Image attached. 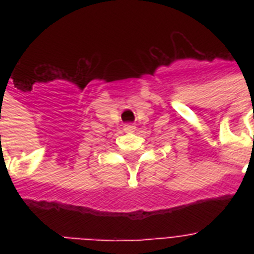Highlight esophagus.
<instances>
[{
  "label": "esophagus",
  "instance_id": "1",
  "mask_svg": "<svg viewBox=\"0 0 254 254\" xmlns=\"http://www.w3.org/2000/svg\"><path fill=\"white\" fill-rule=\"evenodd\" d=\"M124 130L127 131V133H129V131H134L135 127L133 124H125V125H124Z\"/></svg>",
  "mask_w": 254,
  "mask_h": 254
}]
</instances>
